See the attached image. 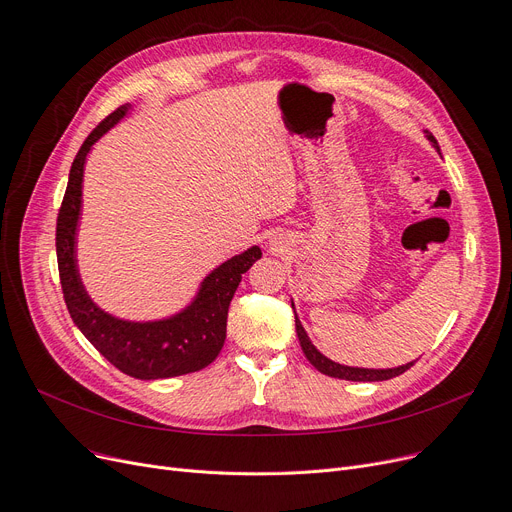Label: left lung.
<instances>
[{
	"label": "left lung",
	"mask_w": 512,
	"mask_h": 512,
	"mask_svg": "<svg viewBox=\"0 0 512 512\" xmlns=\"http://www.w3.org/2000/svg\"><path fill=\"white\" fill-rule=\"evenodd\" d=\"M428 140H430V142L440 150V146H438L436 138H434L430 132H428ZM295 330H297V337H299V343H302V349H304L306 357L310 359V364H312L316 370H320L322 374H326V376L341 378V380H353V382H376V380H388V378L401 376L403 372H407V370L413 366V362H411V364H407V366L390 368V370L347 368V366H341V364L330 362L328 357H324V355H322V353H320V351L310 343V339H308V335H306V330H304L302 322L297 320V316H295Z\"/></svg>",
	"instance_id": "1"
}]
</instances>
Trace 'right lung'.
Here are the masks:
<instances>
[{
	"instance_id": "1",
	"label": "right lung",
	"mask_w": 512,
	"mask_h": 512,
	"mask_svg": "<svg viewBox=\"0 0 512 512\" xmlns=\"http://www.w3.org/2000/svg\"><path fill=\"white\" fill-rule=\"evenodd\" d=\"M128 111L117 107L88 134L70 169L68 188L57 213L55 250L59 283H62L68 312L82 335L117 370L140 380H157L198 372L213 364L227 337V312L233 293L246 270L262 256L260 248H250L210 273L196 302L175 318L161 322H124L101 312L86 295L76 270V223L80 215L82 171L86 153L113 124Z\"/></svg>"
}]
</instances>
